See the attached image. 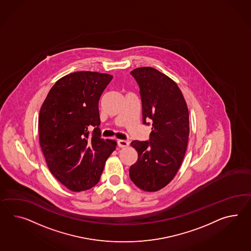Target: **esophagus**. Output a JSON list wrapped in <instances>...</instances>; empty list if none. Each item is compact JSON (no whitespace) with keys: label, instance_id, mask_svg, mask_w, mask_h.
<instances>
[{"label":"esophagus","instance_id":"obj_1","mask_svg":"<svg viewBox=\"0 0 251 251\" xmlns=\"http://www.w3.org/2000/svg\"><path fill=\"white\" fill-rule=\"evenodd\" d=\"M118 145H119V147L121 148L128 147V145H129V141L119 140L118 141Z\"/></svg>","mask_w":251,"mask_h":251}]
</instances>
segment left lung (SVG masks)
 <instances>
[{"mask_svg":"<svg viewBox=\"0 0 251 251\" xmlns=\"http://www.w3.org/2000/svg\"><path fill=\"white\" fill-rule=\"evenodd\" d=\"M130 74L140 86L142 121L152 123L150 141H133L138 160L129 168V177L141 190H161L177 174L187 151L189 110L177 83L151 67L134 69Z\"/></svg>","mask_w":251,"mask_h":251,"instance_id":"obj_1","label":"left lung"}]
</instances>
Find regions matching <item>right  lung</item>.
I'll return each instance as SVG.
<instances>
[{
  "label": "right lung",
  "mask_w": 251,
  "mask_h": 251,
  "mask_svg": "<svg viewBox=\"0 0 251 251\" xmlns=\"http://www.w3.org/2000/svg\"><path fill=\"white\" fill-rule=\"evenodd\" d=\"M112 75L76 72L51 87L39 114V140L51 174L75 192L98 183L117 142L100 139L99 100ZM94 127L90 135L88 128Z\"/></svg>",
  "instance_id": "right-lung-1"
}]
</instances>
